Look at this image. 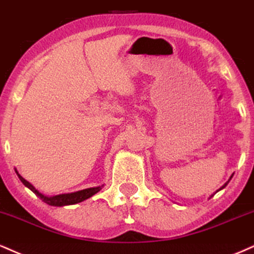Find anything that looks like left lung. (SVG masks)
<instances>
[{
    "mask_svg": "<svg viewBox=\"0 0 254 254\" xmlns=\"http://www.w3.org/2000/svg\"><path fill=\"white\" fill-rule=\"evenodd\" d=\"M232 177H233V175H232V176H231V177H229V180H228L227 182H226V183H225V184H223V186H222L221 188H220V189H219V190H216V192H217V191H220V190H222V189H223V188H226V186H227V184L229 183V181H231V180H232Z\"/></svg>",
    "mask_w": 254,
    "mask_h": 254,
    "instance_id": "left-lung-1",
    "label": "left lung"
}]
</instances>
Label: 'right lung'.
<instances>
[{"mask_svg": "<svg viewBox=\"0 0 254 254\" xmlns=\"http://www.w3.org/2000/svg\"><path fill=\"white\" fill-rule=\"evenodd\" d=\"M15 171H16V170H15ZM16 174L19 176L20 181L23 183V186L28 188V189H31L39 198L43 199L45 203L50 205H55V207H63V205L79 203V202L85 201V199H88L89 197H91V196H94L95 193H97L103 188V186H101V187H95V188H88V189H83V190H79V191L71 192V193H62V195H56V196H46L44 195V193L39 192L38 190L35 189L31 183H29V182H27L22 176L19 175V172L16 171Z\"/></svg>", "mask_w": 254, "mask_h": 254, "instance_id": "add662e5", "label": "right lung"}]
</instances>
